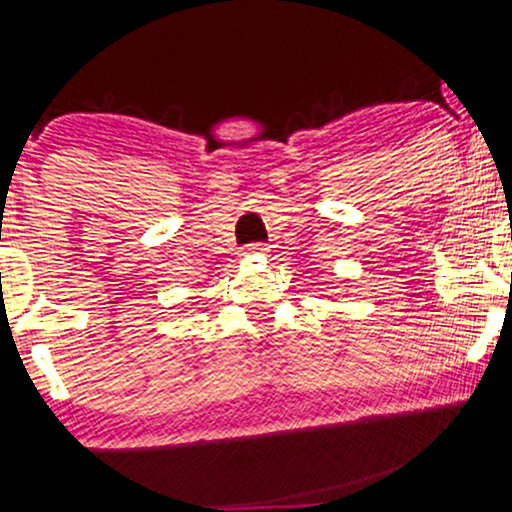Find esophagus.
<instances>
[{
    "instance_id": "34e87169",
    "label": "esophagus",
    "mask_w": 512,
    "mask_h": 512,
    "mask_svg": "<svg viewBox=\"0 0 512 512\" xmlns=\"http://www.w3.org/2000/svg\"><path fill=\"white\" fill-rule=\"evenodd\" d=\"M245 252H248V255H260V252H267V245L252 243V245H248V248H245Z\"/></svg>"
}]
</instances>
